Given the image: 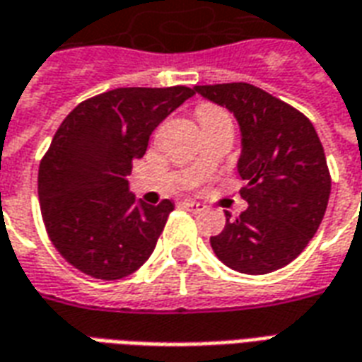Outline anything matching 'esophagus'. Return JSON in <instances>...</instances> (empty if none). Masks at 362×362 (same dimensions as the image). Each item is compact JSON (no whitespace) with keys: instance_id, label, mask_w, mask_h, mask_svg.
<instances>
[{"instance_id":"obj_1","label":"esophagus","mask_w":362,"mask_h":362,"mask_svg":"<svg viewBox=\"0 0 362 362\" xmlns=\"http://www.w3.org/2000/svg\"><path fill=\"white\" fill-rule=\"evenodd\" d=\"M182 205H184L186 209H189V211H202V209H204V205L197 204V202H194V199H184Z\"/></svg>"}]
</instances>
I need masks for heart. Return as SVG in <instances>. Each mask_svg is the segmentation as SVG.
<instances>
[{"label":"heart","mask_w":362,"mask_h":362,"mask_svg":"<svg viewBox=\"0 0 362 362\" xmlns=\"http://www.w3.org/2000/svg\"><path fill=\"white\" fill-rule=\"evenodd\" d=\"M217 116H228V114L223 108H219V106H215V104H202L197 108V118L199 119L217 118Z\"/></svg>","instance_id":"heart-1"}]
</instances>
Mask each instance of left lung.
Wrapping results in <instances>:
<instances>
[{
  "label": "left lung",
  "instance_id": "1",
  "mask_svg": "<svg viewBox=\"0 0 362 362\" xmlns=\"http://www.w3.org/2000/svg\"><path fill=\"white\" fill-rule=\"evenodd\" d=\"M238 119L243 155L240 196L248 209L227 213L223 233L211 236L215 256L235 272L264 275L281 269L306 248L326 213L332 176L312 122L291 104L250 83L194 87Z\"/></svg>",
  "mask_w": 362,
  "mask_h": 362
}]
</instances>
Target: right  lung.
I'll use <instances>...</instances> for the list:
<instances>
[{"instance_id":"1","label":"right lung","mask_w":362,"mask_h":362,"mask_svg":"<svg viewBox=\"0 0 362 362\" xmlns=\"http://www.w3.org/2000/svg\"><path fill=\"white\" fill-rule=\"evenodd\" d=\"M194 93L184 85L122 87L67 114L38 168L44 227L67 264L114 281L149 259L174 204L135 202L126 176L153 129Z\"/></svg>"}]
</instances>
